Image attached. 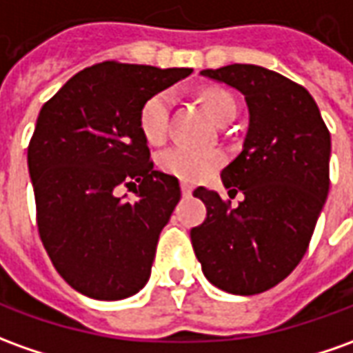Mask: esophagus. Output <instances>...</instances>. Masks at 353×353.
<instances>
[{
    "label": "esophagus",
    "instance_id": "1",
    "mask_svg": "<svg viewBox=\"0 0 353 353\" xmlns=\"http://www.w3.org/2000/svg\"><path fill=\"white\" fill-rule=\"evenodd\" d=\"M181 190L184 196H190L194 188H192V184H188V182H181Z\"/></svg>",
    "mask_w": 353,
    "mask_h": 353
}]
</instances>
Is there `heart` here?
I'll use <instances>...</instances> for the list:
<instances>
[{
  "instance_id": "1",
  "label": "heart",
  "mask_w": 353,
  "mask_h": 353,
  "mask_svg": "<svg viewBox=\"0 0 353 353\" xmlns=\"http://www.w3.org/2000/svg\"><path fill=\"white\" fill-rule=\"evenodd\" d=\"M201 101L217 123L227 117L236 115V101L227 90L211 88L201 94ZM172 105L171 92H159L148 99L140 111V130L150 144H159L167 136L169 113ZM223 163V153L217 150H194L184 145H174L159 157V167L172 176L186 182L205 179Z\"/></svg>"
}]
</instances>
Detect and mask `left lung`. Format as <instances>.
I'll use <instances>...</instances> for the list:
<instances>
[{"label": "left lung", "mask_w": 353, "mask_h": 353, "mask_svg": "<svg viewBox=\"0 0 353 353\" xmlns=\"http://www.w3.org/2000/svg\"><path fill=\"white\" fill-rule=\"evenodd\" d=\"M238 90L250 123L242 152L221 172L230 209L217 192L196 188L208 217L190 230L209 283L238 296L261 294L302 261L329 194L330 134L307 90L257 65L200 72Z\"/></svg>", "instance_id": "left-lung-1"}]
</instances>
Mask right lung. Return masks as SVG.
<instances>
[{"instance_id":"add662e5","label":"right lung","mask_w":353,"mask_h":353,"mask_svg":"<svg viewBox=\"0 0 353 353\" xmlns=\"http://www.w3.org/2000/svg\"><path fill=\"white\" fill-rule=\"evenodd\" d=\"M190 72L105 61L77 72L43 103L28 145L38 230L77 292L123 300L148 283L181 186L153 169L140 111ZM119 185L135 200L119 199Z\"/></svg>"}]
</instances>
